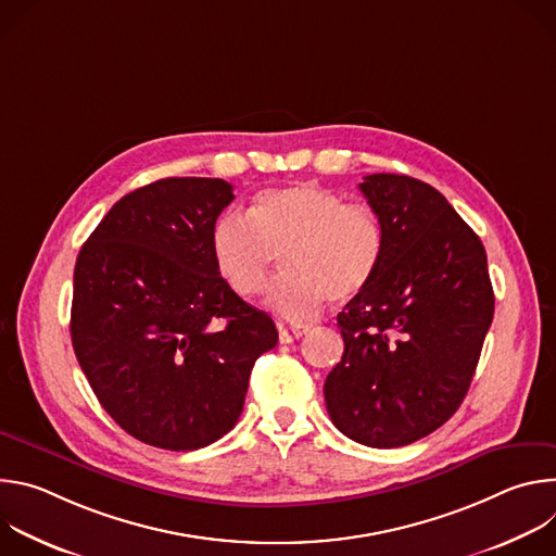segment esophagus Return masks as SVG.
Returning <instances> with one entry per match:
<instances>
[{"label":"esophagus","instance_id":"1","mask_svg":"<svg viewBox=\"0 0 556 556\" xmlns=\"http://www.w3.org/2000/svg\"><path fill=\"white\" fill-rule=\"evenodd\" d=\"M277 330H279V341H281V343H292V341H296V339H301V337L305 334V328H301V326L288 328V326L279 324Z\"/></svg>","mask_w":556,"mask_h":556}]
</instances>
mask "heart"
I'll return each mask as SVG.
<instances>
[{
	"instance_id": "heart-1",
	"label": "heart",
	"mask_w": 556,
	"mask_h": 556,
	"mask_svg": "<svg viewBox=\"0 0 556 556\" xmlns=\"http://www.w3.org/2000/svg\"><path fill=\"white\" fill-rule=\"evenodd\" d=\"M288 275L273 286L268 307L286 321H303L330 294L345 303L376 277L384 255L380 217L361 202H343L312 182L262 191L251 217L224 213L211 230V257L222 281L244 299L266 292L275 255Z\"/></svg>"
}]
</instances>
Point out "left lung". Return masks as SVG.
<instances>
[{
  "label": "left lung",
  "mask_w": 556,
  "mask_h": 556,
  "mask_svg": "<svg viewBox=\"0 0 556 556\" xmlns=\"http://www.w3.org/2000/svg\"><path fill=\"white\" fill-rule=\"evenodd\" d=\"M358 189L384 228L374 281L337 321L345 341L324 393L334 427L374 448L412 444L462 405L493 324L480 237L431 185L371 174Z\"/></svg>",
  "instance_id": "1"
}]
</instances>
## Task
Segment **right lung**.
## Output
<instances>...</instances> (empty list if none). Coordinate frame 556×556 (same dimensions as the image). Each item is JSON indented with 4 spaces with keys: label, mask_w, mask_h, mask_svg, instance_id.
<instances>
[{
    "label": "right lung",
    "mask_w": 556,
    "mask_h": 556,
    "mask_svg": "<svg viewBox=\"0 0 556 556\" xmlns=\"http://www.w3.org/2000/svg\"><path fill=\"white\" fill-rule=\"evenodd\" d=\"M219 178H165L121 198L78 251L70 337L103 409L136 440L195 451L240 420L270 316L217 275Z\"/></svg>",
    "instance_id": "right-lung-1"
}]
</instances>
